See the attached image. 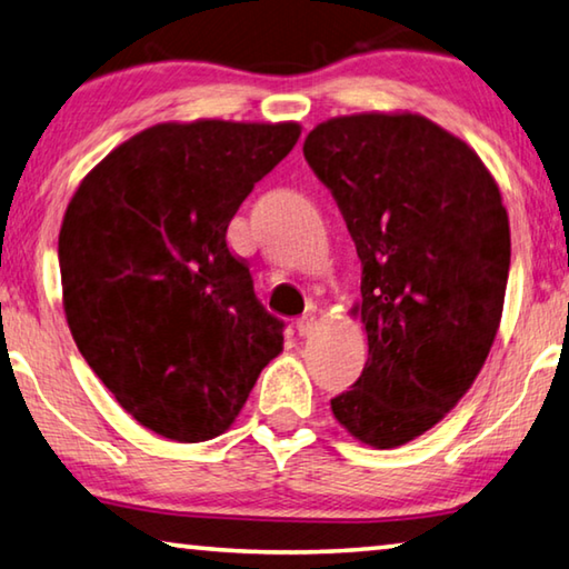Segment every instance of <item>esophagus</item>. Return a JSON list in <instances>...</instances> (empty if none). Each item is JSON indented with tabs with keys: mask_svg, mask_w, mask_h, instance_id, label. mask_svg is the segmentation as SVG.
<instances>
[{
	"mask_svg": "<svg viewBox=\"0 0 569 569\" xmlns=\"http://www.w3.org/2000/svg\"><path fill=\"white\" fill-rule=\"evenodd\" d=\"M296 329H299L301 337H311V333L317 331V317H313V313H303V317L296 321Z\"/></svg>",
	"mask_w": 569,
	"mask_h": 569,
	"instance_id": "1",
	"label": "esophagus"
}]
</instances>
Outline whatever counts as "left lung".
<instances>
[{"mask_svg":"<svg viewBox=\"0 0 569 569\" xmlns=\"http://www.w3.org/2000/svg\"><path fill=\"white\" fill-rule=\"evenodd\" d=\"M303 157L331 189L362 260L369 357L331 400L349 436L398 448L446 418L499 331L511 238L479 154L420 113L319 123Z\"/></svg>","mask_w":569,"mask_h":569,"instance_id":"obj_1","label":"left lung"}]
</instances>
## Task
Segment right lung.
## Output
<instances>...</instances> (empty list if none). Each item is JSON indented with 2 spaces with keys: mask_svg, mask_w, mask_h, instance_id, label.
Returning <instances> with one entry per match:
<instances>
[{
  "mask_svg": "<svg viewBox=\"0 0 569 569\" xmlns=\"http://www.w3.org/2000/svg\"><path fill=\"white\" fill-rule=\"evenodd\" d=\"M301 126L157 123L88 171L62 218V309L80 355L143 428L202 443L232 426L283 321L228 248L238 207Z\"/></svg>",
  "mask_w": 569,
  "mask_h": 569,
  "instance_id": "add662e5",
  "label": "right lung"
}]
</instances>
